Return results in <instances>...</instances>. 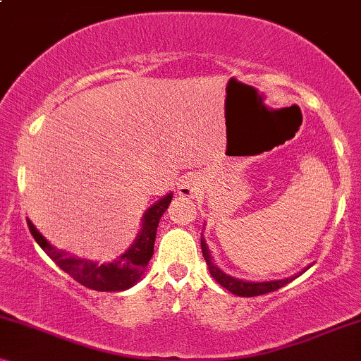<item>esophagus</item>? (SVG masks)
Instances as JSON below:
<instances>
[{
  "label": "esophagus",
  "instance_id": "1",
  "mask_svg": "<svg viewBox=\"0 0 361 361\" xmlns=\"http://www.w3.org/2000/svg\"><path fill=\"white\" fill-rule=\"evenodd\" d=\"M197 192V182L192 177H185L179 184V194L184 197H192Z\"/></svg>",
  "mask_w": 361,
  "mask_h": 361
}]
</instances>
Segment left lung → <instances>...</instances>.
I'll use <instances>...</instances> for the list:
<instances>
[{
  "instance_id": "8db88e82",
  "label": "left lung",
  "mask_w": 361,
  "mask_h": 361,
  "mask_svg": "<svg viewBox=\"0 0 361 361\" xmlns=\"http://www.w3.org/2000/svg\"><path fill=\"white\" fill-rule=\"evenodd\" d=\"M200 245H202V255H204L207 264H209L210 274L214 276V279L216 281V283L224 286L226 290H230V293L235 294V295H241V298H255V295L268 294V293H273V290L281 289L283 286L290 283V281H293L294 278H298V276H290V278H286V279L264 281V283H250V281L231 278L230 274H225L220 268H216V264L214 263V261H212L209 246H207L204 236H202Z\"/></svg>"
}]
</instances>
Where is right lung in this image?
<instances>
[{"label":"right lung","mask_w":361,"mask_h":361,"mask_svg":"<svg viewBox=\"0 0 361 361\" xmlns=\"http://www.w3.org/2000/svg\"><path fill=\"white\" fill-rule=\"evenodd\" d=\"M172 200V194H167L151 205L145 215H142V226L140 235L136 236L135 243L128 248L125 253L118 256L113 263L98 264L95 261L82 259L77 256L68 255L67 251L57 250L39 233L31 220H27V226L37 245L46 251L49 258L56 263L59 268L80 283L88 289L100 290V293H118L126 290L135 286L141 279L147 263H149L152 253H154V240L159 220L167 210Z\"/></svg>","instance_id":"obj_1"}]
</instances>
